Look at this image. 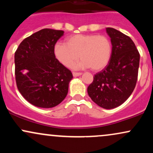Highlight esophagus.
<instances>
[{
  "instance_id": "1",
  "label": "esophagus",
  "mask_w": 153,
  "mask_h": 153,
  "mask_svg": "<svg viewBox=\"0 0 153 153\" xmlns=\"http://www.w3.org/2000/svg\"><path fill=\"white\" fill-rule=\"evenodd\" d=\"M82 75L81 73H75V72H73V75L74 77L80 76V75Z\"/></svg>"
}]
</instances>
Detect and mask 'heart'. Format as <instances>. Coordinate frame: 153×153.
<instances>
[{
    "label": "heart",
    "mask_w": 153,
    "mask_h": 153,
    "mask_svg": "<svg viewBox=\"0 0 153 153\" xmlns=\"http://www.w3.org/2000/svg\"><path fill=\"white\" fill-rule=\"evenodd\" d=\"M53 51L56 59L67 68L73 66L80 56L82 59L75 69L100 71L108 64L112 47L109 39L103 35L75 34L67 38L66 44L56 43Z\"/></svg>",
    "instance_id": "heart-1"
}]
</instances>
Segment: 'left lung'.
<instances>
[{
  "mask_svg": "<svg viewBox=\"0 0 153 153\" xmlns=\"http://www.w3.org/2000/svg\"><path fill=\"white\" fill-rule=\"evenodd\" d=\"M106 30L111 38V55L106 68L94 75L88 94L98 106L111 109L122 105L134 91L140 54L130 37L113 28Z\"/></svg>",
  "mask_w": 153,
  "mask_h": 153,
  "instance_id": "obj_1",
  "label": "left lung"
}]
</instances>
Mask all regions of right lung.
<instances>
[{"label":"right lung","mask_w":153,"mask_h":153,"mask_svg":"<svg viewBox=\"0 0 153 153\" xmlns=\"http://www.w3.org/2000/svg\"><path fill=\"white\" fill-rule=\"evenodd\" d=\"M63 34L62 30L42 29L24 39L15 52L17 88L35 106L52 108L68 94L73 74L56 59L53 51Z\"/></svg>","instance_id":"right-lung-1"}]
</instances>
